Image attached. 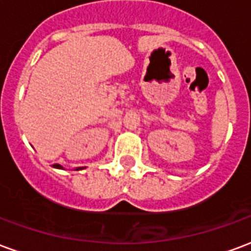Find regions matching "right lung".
<instances>
[{
  "instance_id": "1",
  "label": "right lung",
  "mask_w": 251,
  "mask_h": 251,
  "mask_svg": "<svg viewBox=\"0 0 251 251\" xmlns=\"http://www.w3.org/2000/svg\"><path fill=\"white\" fill-rule=\"evenodd\" d=\"M54 168H57V169H62V168H61V165H58V163H55V165H54ZM77 170H78V169H77Z\"/></svg>"
}]
</instances>
